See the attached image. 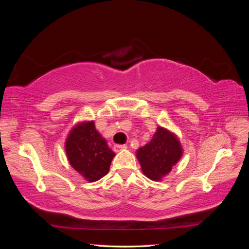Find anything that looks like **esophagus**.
<instances>
[{
	"label": "esophagus",
	"mask_w": 249,
	"mask_h": 249,
	"mask_svg": "<svg viewBox=\"0 0 249 249\" xmlns=\"http://www.w3.org/2000/svg\"><path fill=\"white\" fill-rule=\"evenodd\" d=\"M114 148H115L116 152H119V150L125 149V148H126V145H125V144H115V145H114Z\"/></svg>",
	"instance_id": "1"
}]
</instances>
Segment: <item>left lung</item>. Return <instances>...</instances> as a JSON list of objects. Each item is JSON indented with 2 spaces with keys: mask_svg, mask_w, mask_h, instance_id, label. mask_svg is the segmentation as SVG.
Wrapping results in <instances>:
<instances>
[{
  "mask_svg": "<svg viewBox=\"0 0 249 249\" xmlns=\"http://www.w3.org/2000/svg\"><path fill=\"white\" fill-rule=\"evenodd\" d=\"M182 154V147L175 135L158 126L152 140L137 150V158L143 173L150 179L160 180L169 173Z\"/></svg>",
  "mask_w": 249,
  "mask_h": 249,
  "instance_id": "left-lung-1",
  "label": "left lung"
}]
</instances>
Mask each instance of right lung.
<instances>
[{
    "label": "right lung",
    "mask_w": 249,
    "mask_h": 249,
    "mask_svg": "<svg viewBox=\"0 0 249 249\" xmlns=\"http://www.w3.org/2000/svg\"><path fill=\"white\" fill-rule=\"evenodd\" d=\"M65 148L71 166L89 182L106 176L115 156L95 130L93 122L73 127L67 137Z\"/></svg>",
    "instance_id": "obj_1"
}]
</instances>
